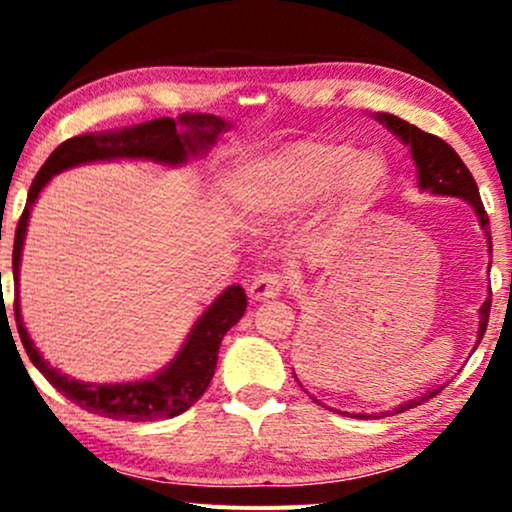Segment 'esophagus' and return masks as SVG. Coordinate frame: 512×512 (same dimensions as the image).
I'll list each match as a JSON object with an SVG mask.
<instances>
[{"label": "esophagus", "mask_w": 512, "mask_h": 512, "mask_svg": "<svg viewBox=\"0 0 512 512\" xmlns=\"http://www.w3.org/2000/svg\"><path fill=\"white\" fill-rule=\"evenodd\" d=\"M248 291L255 301H267V298L281 296V291H284V276L276 272H260L250 281Z\"/></svg>", "instance_id": "34e87169"}]
</instances>
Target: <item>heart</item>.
I'll return each instance as SVG.
<instances>
[{"mask_svg": "<svg viewBox=\"0 0 512 512\" xmlns=\"http://www.w3.org/2000/svg\"><path fill=\"white\" fill-rule=\"evenodd\" d=\"M385 158L337 139L298 142L245 170L236 182L238 204L250 214H296L327 192H337L339 214H358L380 195Z\"/></svg>", "mask_w": 512, "mask_h": 512, "instance_id": "obj_1", "label": "heart"}]
</instances>
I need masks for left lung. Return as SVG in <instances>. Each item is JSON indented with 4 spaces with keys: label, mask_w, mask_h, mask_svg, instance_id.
<instances>
[{
    "label": "left lung",
    "mask_w": 512,
    "mask_h": 512,
    "mask_svg": "<svg viewBox=\"0 0 512 512\" xmlns=\"http://www.w3.org/2000/svg\"><path fill=\"white\" fill-rule=\"evenodd\" d=\"M375 120L383 122V125L390 129L392 134H397V137L402 139V142L411 149V158H414L416 170H419L416 175H419L421 190L433 192V195L460 197V199H464V202L472 204L474 211H477V216H479L481 228H484L486 238H489V252H491L489 214H486L484 204H481L477 182H474L472 173H469V168L462 163V158L457 156V151L452 149L448 142H443V139L436 137V134H428V132H424V129L409 125V122L399 120V117L390 115V113H378V115H375ZM489 313H491V296L486 298L484 305H481V310H479L481 320H479L477 344L481 342V337H484V332H486ZM438 392L440 390H431V392H426V395L409 399V402L399 404V407H395L392 411H380V414H358V419H383V416H387V414H402V411L414 409V407H419V404L428 402V399L436 397ZM315 402H317V399H315ZM317 404H320V402H317Z\"/></svg>",
    "instance_id": "1"
}]
</instances>
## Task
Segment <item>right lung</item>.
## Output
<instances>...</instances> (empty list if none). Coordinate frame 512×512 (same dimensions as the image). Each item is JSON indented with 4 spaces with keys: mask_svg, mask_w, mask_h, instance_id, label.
I'll list each match as a JSON object with an SVG mask.
<instances>
[{
    "mask_svg": "<svg viewBox=\"0 0 512 512\" xmlns=\"http://www.w3.org/2000/svg\"><path fill=\"white\" fill-rule=\"evenodd\" d=\"M228 127L231 125L216 115L185 113L178 120H173V117H158V120L117 129V132L81 134V137H72L57 146L48 161L43 163V168L38 170V175H35L31 190H28L26 209H23L19 226H16L14 257H11L16 289V327H19L23 349H26L33 366L48 378V383L57 392H62L64 397L72 399L74 404L91 411V414H101L108 416V419L120 421H158L170 419V416H178L182 411L190 409L207 392L211 378H214L223 334L231 330L240 317H243L245 308H248V298H245V291L240 286H228L209 305L207 313L195 322L192 332L187 334L185 344H182L180 354L161 373H156L154 378L115 385H93L69 378V375L52 368L40 356V351L35 349L31 337H28V330L23 327L19 308V267L23 238H26L28 216H31L35 199H38L40 190L48 185L52 175L79 166V163L115 161V158H144V161L166 163V166H180L190 156L207 154L209 146Z\"/></svg>",
    "mask_w": 512,
    "mask_h": 512,
    "instance_id": "right-lung-1",
    "label": "right lung"
}]
</instances>
